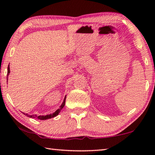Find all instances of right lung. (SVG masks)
<instances>
[{
  "mask_svg": "<svg viewBox=\"0 0 155 155\" xmlns=\"http://www.w3.org/2000/svg\"><path fill=\"white\" fill-rule=\"evenodd\" d=\"M10 73V69H9V65H8V68H7V81H8V76ZM65 98H66V96H65L64 101H63V103L61 104V105L60 106L59 109H58L56 111H54L53 114H51L49 115H28L27 114H25V113H23L25 115H27V116L31 117V118H37L38 120H48L50 118H52V117L57 116V115H59V114L61 111V110L64 108V107L65 105Z\"/></svg>",
  "mask_w": 155,
  "mask_h": 155,
  "instance_id": "obj_1",
  "label": "right lung"
}]
</instances>
